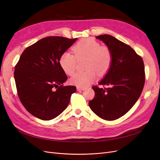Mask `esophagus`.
Masks as SVG:
<instances>
[{
    "mask_svg": "<svg viewBox=\"0 0 160 160\" xmlns=\"http://www.w3.org/2000/svg\"><path fill=\"white\" fill-rule=\"evenodd\" d=\"M85 89V88H81V87H77V91H83Z\"/></svg>",
    "mask_w": 160,
    "mask_h": 160,
    "instance_id": "34e87169",
    "label": "esophagus"
}]
</instances>
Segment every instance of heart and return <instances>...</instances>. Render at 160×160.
Segmentation results:
<instances>
[{
	"instance_id": "obj_1",
	"label": "heart",
	"mask_w": 160,
	"mask_h": 160,
	"mask_svg": "<svg viewBox=\"0 0 160 160\" xmlns=\"http://www.w3.org/2000/svg\"><path fill=\"white\" fill-rule=\"evenodd\" d=\"M74 55L65 52L61 55L59 65L67 75H71L75 71L77 59L85 58L84 72H77L70 79V83L77 87H86L97 78V72L103 75L107 72L112 62V54L106 47H101L99 42L91 38H84L72 48ZM76 58H75V57Z\"/></svg>"
}]
</instances>
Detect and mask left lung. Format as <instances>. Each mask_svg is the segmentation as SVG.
I'll use <instances>...</instances> for the list:
<instances>
[{
  "instance_id": "obj_1",
  "label": "left lung",
  "mask_w": 160,
  "mask_h": 160,
  "mask_svg": "<svg viewBox=\"0 0 160 160\" xmlns=\"http://www.w3.org/2000/svg\"><path fill=\"white\" fill-rule=\"evenodd\" d=\"M107 45L112 54V62L99 85L93 87L94 98L89 102L91 109L105 120L117 119L137 102L145 83L142 58L130 46L109 35L96 37Z\"/></svg>"
}]
</instances>
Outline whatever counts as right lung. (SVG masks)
I'll return each instance as SVG.
<instances>
[{
  "instance_id": "obj_1",
  "label": "right lung",
  "mask_w": 160,
  "mask_h": 160,
  "mask_svg": "<svg viewBox=\"0 0 160 160\" xmlns=\"http://www.w3.org/2000/svg\"><path fill=\"white\" fill-rule=\"evenodd\" d=\"M77 38H43L27 47L15 66L14 77L25 108L45 121L57 118L68 106L75 86H63L67 77L59 65L61 55Z\"/></svg>"
}]
</instances>
